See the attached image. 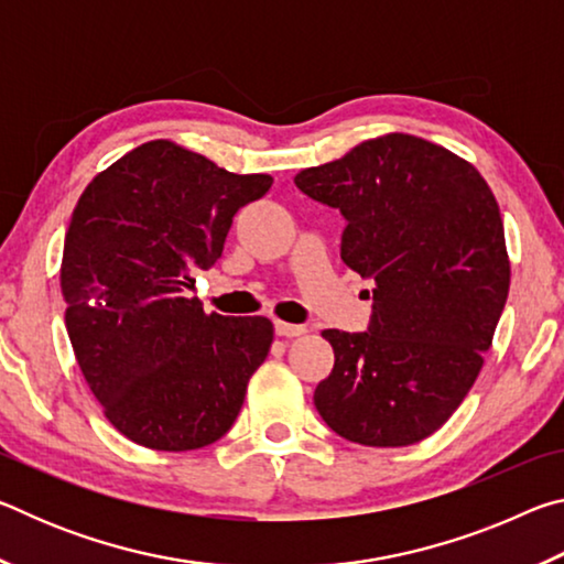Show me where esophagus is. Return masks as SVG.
I'll list each match as a JSON object with an SVG mask.
<instances>
[{"label": "esophagus", "instance_id": "1", "mask_svg": "<svg viewBox=\"0 0 564 564\" xmlns=\"http://www.w3.org/2000/svg\"><path fill=\"white\" fill-rule=\"evenodd\" d=\"M273 328H275V336L281 338H295L305 333V326H295V323H285V321H273Z\"/></svg>", "mask_w": 564, "mask_h": 564}]
</instances>
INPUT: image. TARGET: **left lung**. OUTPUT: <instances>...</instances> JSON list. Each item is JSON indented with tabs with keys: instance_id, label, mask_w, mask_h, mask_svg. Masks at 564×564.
I'll return each mask as SVG.
<instances>
[{
	"instance_id": "8db88e82",
	"label": "left lung",
	"mask_w": 564,
	"mask_h": 564,
	"mask_svg": "<svg viewBox=\"0 0 564 564\" xmlns=\"http://www.w3.org/2000/svg\"><path fill=\"white\" fill-rule=\"evenodd\" d=\"M293 181L338 208L348 224L340 259L376 283L366 333L323 330L336 362L313 393L316 410L350 443L425 441L470 393L508 301L488 181L453 151L398 131Z\"/></svg>"
}]
</instances>
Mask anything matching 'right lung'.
Masks as SVG:
<instances>
[{"label": "right lung", "mask_w": 564, "mask_h": 564, "mask_svg": "<svg viewBox=\"0 0 564 564\" xmlns=\"http://www.w3.org/2000/svg\"><path fill=\"white\" fill-rule=\"evenodd\" d=\"M271 184L156 139L79 196L62 256L64 321L84 380L131 443L196 451L241 413L273 323L204 313L186 289L221 256L238 208Z\"/></svg>", "instance_id": "right-lung-1"}]
</instances>
